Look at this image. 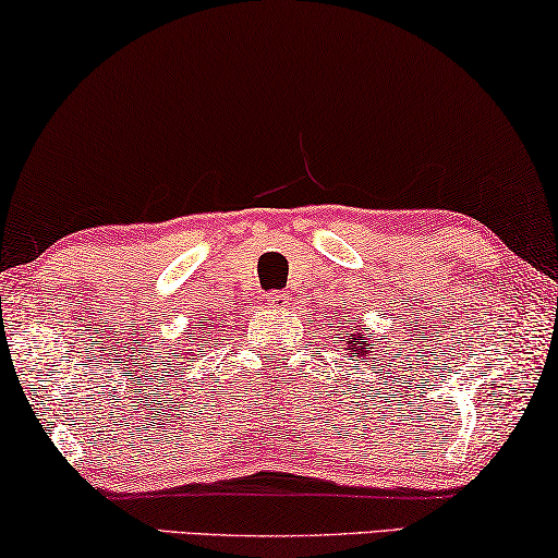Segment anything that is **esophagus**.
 <instances>
[{
  "instance_id": "1",
  "label": "esophagus",
  "mask_w": 558,
  "mask_h": 558,
  "mask_svg": "<svg viewBox=\"0 0 558 558\" xmlns=\"http://www.w3.org/2000/svg\"><path fill=\"white\" fill-rule=\"evenodd\" d=\"M268 305H272V307H286V305H288L286 293H280V290H270V293H268Z\"/></svg>"
}]
</instances>
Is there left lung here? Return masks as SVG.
Here are the masks:
<instances>
[{
    "label": "left lung",
    "mask_w": 558,
    "mask_h": 558,
    "mask_svg": "<svg viewBox=\"0 0 558 558\" xmlns=\"http://www.w3.org/2000/svg\"><path fill=\"white\" fill-rule=\"evenodd\" d=\"M352 330H355V325L350 323L348 332H344V338H348V342H344V344H348V350H350L352 357H360V360H362V355H367L369 348H367V342H362V332L350 335ZM367 338H373V335H367Z\"/></svg>",
    "instance_id": "1"
}]
</instances>
